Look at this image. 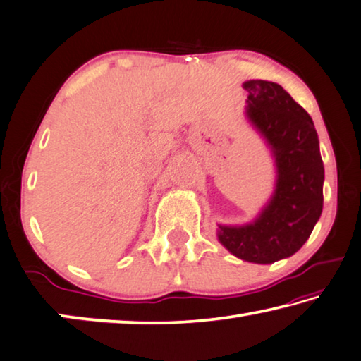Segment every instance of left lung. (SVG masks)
<instances>
[{
	"mask_svg": "<svg viewBox=\"0 0 361 361\" xmlns=\"http://www.w3.org/2000/svg\"><path fill=\"white\" fill-rule=\"evenodd\" d=\"M243 87L245 115L274 158L275 188L251 222L217 224V240L241 261L274 264L298 252L322 216L320 142L310 115L280 85L250 80Z\"/></svg>",
	"mask_w": 361,
	"mask_h": 361,
	"instance_id": "obj_1",
	"label": "left lung"
}]
</instances>
